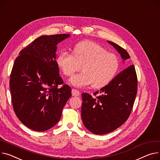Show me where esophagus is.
<instances>
[{"mask_svg":"<svg viewBox=\"0 0 160 160\" xmlns=\"http://www.w3.org/2000/svg\"><path fill=\"white\" fill-rule=\"evenodd\" d=\"M71 92H72V95L73 96V97H78V96L80 94V92L78 90L74 89H72Z\"/></svg>","mask_w":160,"mask_h":160,"instance_id":"esophagus-1","label":"esophagus"}]
</instances>
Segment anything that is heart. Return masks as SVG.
<instances>
[{
    "instance_id": "heart-1",
    "label": "heart",
    "mask_w": 160,
    "mask_h": 160,
    "mask_svg": "<svg viewBox=\"0 0 160 160\" xmlns=\"http://www.w3.org/2000/svg\"><path fill=\"white\" fill-rule=\"evenodd\" d=\"M56 61L62 72L67 77L72 76L82 66L83 72L69 80L71 85L78 88L91 84L94 88L107 86L120 66L119 60L114 54L91 41L79 42L74 46L72 54L65 51L60 52Z\"/></svg>"
}]
</instances>
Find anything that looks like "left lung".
Returning a JSON list of instances; mask_svg holds the SVG:
<instances>
[{
    "label": "left lung",
    "mask_w": 160,
    "mask_h": 160,
    "mask_svg": "<svg viewBox=\"0 0 160 160\" xmlns=\"http://www.w3.org/2000/svg\"><path fill=\"white\" fill-rule=\"evenodd\" d=\"M118 51L124 62L130 58L125 49L108 41ZM138 80L134 66L125 69L107 86L92 97L83 93L81 116L90 132L102 135L109 133L123 125L131 114L137 94Z\"/></svg>",
    "instance_id": "8db88e82"
}]
</instances>
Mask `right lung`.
Instances as JSON below:
<instances>
[{
	"mask_svg": "<svg viewBox=\"0 0 160 160\" xmlns=\"http://www.w3.org/2000/svg\"><path fill=\"white\" fill-rule=\"evenodd\" d=\"M69 34L42 35L19 52L10 76L14 111L20 121L35 131H45L59 121L71 96L57 64V44Z\"/></svg>",
	"mask_w": 160,
	"mask_h": 160,
	"instance_id": "add662e5",
	"label": "right lung"
}]
</instances>
